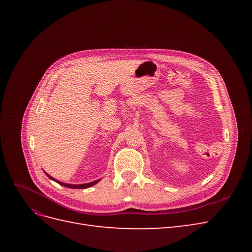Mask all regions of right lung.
<instances>
[{
  "mask_svg": "<svg viewBox=\"0 0 252 252\" xmlns=\"http://www.w3.org/2000/svg\"><path fill=\"white\" fill-rule=\"evenodd\" d=\"M46 173V172H45ZM47 174V173H46ZM47 177L49 178V179H51V180H53V181H56L57 183H59L60 185H62V186H65V187H68V188H73V189H85V188H88V187H91V186H94V185H95L96 183L100 181V180H96V181H94V182H91V183H87V184H80V185H72V184H66V183H63V182H60V181H57V180H55L53 178H51L49 174H47Z\"/></svg>",
  "mask_w": 252,
  "mask_h": 252,
  "instance_id": "add662e5",
  "label": "right lung"
}]
</instances>
